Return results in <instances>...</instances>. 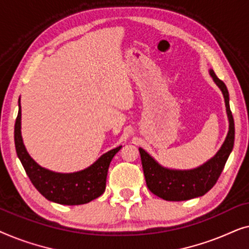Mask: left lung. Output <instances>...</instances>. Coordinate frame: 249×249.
I'll list each match as a JSON object with an SVG mask.
<instances>
[{"instance_id": "8db88e82", "label": "left lung", "mask_w": 249, "mask_h": 249, "mask_svg": "<svg viewBox=\"0 0 249 249\" xmlns=\"http://www.w3.org/2000/svg\"><path fill=\"white\" fill-rule=\"evenodd\" d=\"M210 73L215 84L222 90L228 118H229V132L216 155L199 168L187 170V171H177V170L163 168L144 149L139 148L146 185L154 195L165 200L180 202V200H188L205 195L216 183L233 148L234 121L229 105V93L226 85L216 77L214 71L211 70Z\"/></svg>"}]
</instances>
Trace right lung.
<instances>
[{
	"mask_svg": "<svg viewBox=\"0 0 249 249\" xmlns=\"http://www.w3.org/2000/svg\"><path fill=\"white\" fill-rule=\"evenodd\" d=\"M21 111L15 124V145L17 155L35 188L51 202L63 205H80L89 203L105 192L107 176L113 156L121 146L105 153L89 168L74 173H56L39 166L27 153L21 138Z\"/></svg>",
	"mask_w": 249,
	"mask_h": 249,
	"instance_id": "add662e5",
	"label": "right lung"
}]
</instances>
